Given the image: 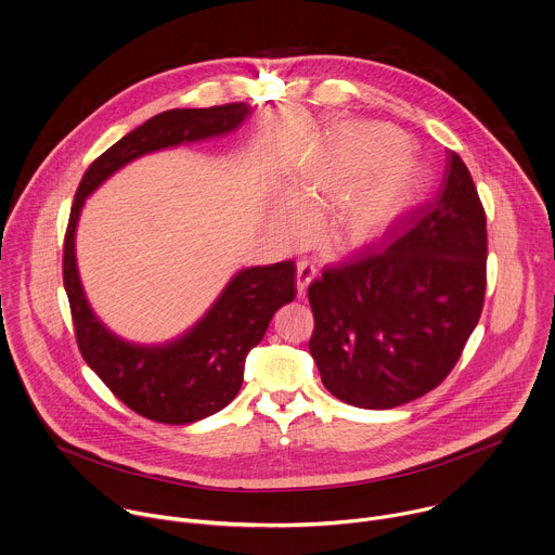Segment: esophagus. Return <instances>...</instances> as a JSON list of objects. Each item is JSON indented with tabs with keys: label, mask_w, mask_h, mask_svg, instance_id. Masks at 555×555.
I'll return each mask as SVG.
<instances>
[{
	"label": "esophagus",
	"mask_w": 555,
	"mask_h": 555,
	"mask_svg": "<svg viewBox=\"0 0 555 555\" xmlns=\"http://www.w3.org/2000/svg\"><path fill=\"white\" fill-rule=\"evenodd\" d=\"M315 272H318L315 266H313L311 261H307V259H300V261L296 263V289H298V296H305L309 283H311L313 276H315Z\"/></svg>",
	"instance_id": "34e87169"
}]
</instances>
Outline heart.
Wrapping results in <instances>:
<instances>
[{
	"mask_svg": "<svg viewBox=\"0 0 555 555\" xmlns=\"http://www.w3.org/2000/svg\"><path fill=\"white\" fill-rule=\"evenodd\" d=\"M405 137L384 126H350L313 150L292 173L272 211L274 233L298 244L331 209L324 237L335 248H365L392 233L416 207L425 173Z\"/></svg>",
	"mask_w": 555,
	"mask_h": 555,
	"instance_id": "b5f03b06",
	"label": "heart"
}]
</instances>
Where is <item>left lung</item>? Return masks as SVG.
<instances>
[{
    "instance_id": "8db88e82",
    "label": "left lung",
    "mask_w": 555,
    "mask_h": 555,
    "mask_svg": "<svg viewBox=\"0 0 555 555\" xmlns=\"http://www.w3.org/2000/svg\"><path fill=\"white\" fill-rule=\"evenodd\" d=\"M486 257V211L468 167L449 150L436 198L408 216L403 233L309 285V352L324 388L363 410L399 408L438 388L479 322Z\"/></svg>"
}]
</instances>
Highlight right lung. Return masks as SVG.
Returning a JSON list of instances; mask_svg holds the SVG:
<instances>
[{"label": "right lung", "instance_id": "obj_1", "mask_svg": "<svg viewBox=\"0 0 555 555\" xmlns=\"http://www.w3.org/2000/svg\"><path fill=\"white\" fill-rule=\"evenodd\" d=\"M250 106L173 108L154 115L100 154L85 171L72 205L63 283L78 348L91 371L132 412L165 425H188L224 410L240 392L244 363L279 307L296 296V266L281 261L237 272L211 309L180 337L141 346L111 333L87 302L76 266V227L89 194L126 163L165 147L233 132Z\"/></svg>", "mask_w": 555, "mask_h": 555}]
</instances>
